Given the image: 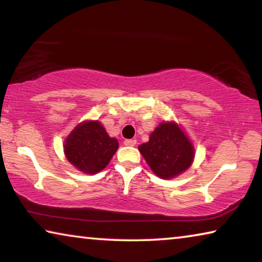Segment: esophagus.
<instances>
[{"label":"esophagus","mask_w":262,"mask_h":262,"mask_svg":"<svg viewBox=\"0 0 262 262\" xmlns=\"http://www.w3.org/2000/svg\"><path fill=\"white\" fill-rule=\"evenodd\" d=\"M123 144L127 145V147H134L136 145V140L135 139H130V140H125Z\"/></svg>","instance_id":"34e87169"}]
</instances>
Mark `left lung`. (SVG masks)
Here are the masks:
<instances>
[{
	"mask_svg": "<svg viewBox=\"0 0 262 262\" xmlns=\"http://www.w3.org/2000/svg\"><path fill=\"white\" fill-rule=\"evenodd\" d=\"M139 150L154 173L162 179L183 173L194 158L192 143L173 122L161 123Z\"/></svg>",
	"mask_w": 262,
	"mask_h": 262,
	"instance_id": "8db88e82",
	"label": "left lung"
}]
</instances>
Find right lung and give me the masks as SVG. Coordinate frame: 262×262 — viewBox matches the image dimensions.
<instances>
[{
	"label": "right lung",
	"instance_id": "obj_1",
	"mask_svg": "<svg viewBox=\"0 0 262 262\" xmlns=\"http://www.w3.org/2000/svg\"><path fill=\"white\" fill-rule=\"evenodd\" d=\"M118 147L117 139L110 137L98 121H86L67 137L64 154L79 171L92 174L107 165Z\"/></svg>",
	"mask_w": 262,
	"mask_h": 262
}]
</instances>
